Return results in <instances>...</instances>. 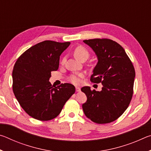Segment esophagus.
I'll return each mask as SVG.
<instances>
[{"instance_id": "1", "label": "esophagus", "mask_w": 151, "mask_h": 151, "mask_svg": "<svg viewBox=\"0 0 151 151\" xmlns=\"http://www.w3.org/2000/svg\"><path fill=\"white\" fill-rule=\"evenodd\" d=\"M76 92H79V91H81V88L80 87H78V86H76Z\"/></svg>"}]
</instances>
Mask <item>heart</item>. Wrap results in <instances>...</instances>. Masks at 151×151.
<instances>
[{
  "instance_id": "obj_1",
  "label": "heart",
  "mask_w": 151,
  "mask_h": 151,
  "mask_svg": "<svg viewBox=\"0 0 151 151\" xmlns=\"http://www.w3.org/2000/svg\"><path fill=\"white\" fill-rule=\"evenodd\" d=\"M74 56H75L76 59L79 60H81L83 58H86L87 59L89 56V52L87 49L83 47V46H78L74 50ZM81 75H73L70 76L69 80L74 84H78L81 82Z\"/></svg>"
}]
</instances>
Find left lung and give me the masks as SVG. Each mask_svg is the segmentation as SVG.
Masks as SVG:
<instances>
[{"instance_id": "8db88e82", "label": "left lung", "mask_w": 151, "mask_h": 151, "mask_svg": "<svg viewBox=\"0 0 151 151\" xmlns=\"http://www.w3.org/2000/svg\"><path fill=\"white\" fill-rule=\"evenodd\" d=\"M95 53L98 63L91 81L101 83V91L83 86L87 100L83 104L86 116L98 124L115 121L126 111L133 94L135 71L130 58L121 45L107 39L85 40Z\"/></svg>"}]
</instances>
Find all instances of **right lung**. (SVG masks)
Returning <instances> with one entry per match:
<instances>
[{"mask_svg": "<svg viewBox=\"0 0 151 151\" xmlns=\"http://www.w3.org/2000/svg\"><path fill=\"white\" fill-rule=\"evenodd\" d=\"M70 42L45 40L32 46L18 58L12 70V90L27 113L39 121L57 117L75 93L69 83L52 86L51 72L58 70L60 56Z\"/></svg>", "mask_w": 151, "mask_h": 151, "instance_id": "1", "label": "right lung"}]
</instances>
